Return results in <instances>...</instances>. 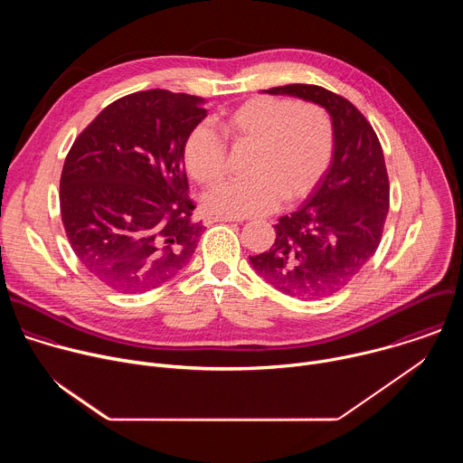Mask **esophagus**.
<instances>
[{"label": "esophagus", "instance_id": "34e87169", "mask_svg": "<svg viewBox=\"0 0 463 463\" xmlns=\"http://www.w3.org/2000/svg\"><path fill=\"white\" fill-rule=\"evenodd\" d=\"M203 222H205V225H213V223H218V222H241V220H238V218H231V216H218V214H207L205 218H203Z\"/></svg>", "mask_w": 463, "mask_h": 463}]
</instances>
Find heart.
<instances>
[{
  "label": "heart",
  "mask_w": 463,
  "mask_h": 463,
  "mask_svg": "<svg viewBox=\"0 0 463 463\" xmlns=\"http://www.w3.org/2000/svg\"><path fill=\"white\" fill-rule=\"evenodd\" d=\"M225 139L236 152L250 150L249 181L229 183L205 195V209L218 216H263L284 202L295 205L318 186L334 157V126L317 104L291 99L250 97L222 117ZM183 159L190 177L205 186L229 172V148L209 126H195Z\"/></svg>",
  "instance_id": "obj_1"
}]
</instances>
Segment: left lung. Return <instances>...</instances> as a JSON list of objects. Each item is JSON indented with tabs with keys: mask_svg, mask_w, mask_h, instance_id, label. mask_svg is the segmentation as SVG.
<instances>
[{
	"mask_svg": "<svg viewBox=\"0 0 463 463\" xmlns=\"http://www.w3.org/2000/svg\"><path fill=\"white\" fill-rule=\"evenodd\" d=\"M268 93L326 108L334 124V157L302 207L279 220L273 247L249 261L279 291L322 298L354 280L379 247L390 205L383 148L364 115L334 91L289 84Z\"/></svg>",
	"mask_w": 463,
	"mask_h": 463,
	"instance_id": "1",
	"label": "left lung"
}]
</instances>
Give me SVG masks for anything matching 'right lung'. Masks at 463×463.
Instances as JSON below:
<instances>
[{"label": "right lung", "instance_id": "1", "mask_svg": "<svg viewBox=\"0 0 463 463\" xmlns=\"http://www.w3.org/2000/svg\"><path fill=\"white\" fill-rule=\"evenodd\" d=\"M203 99L148 90L106 106L75 139L60 177V211L82 266L118 293L150 291L190 261L203 225L183 165Z\"/></svg>", "mask_w": 463, "mask_h": 463}]
</instances>
